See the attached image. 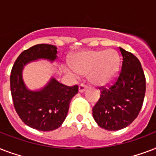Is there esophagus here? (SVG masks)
Returning <instances> with one entry per match:
<instances>
[{
    "label": "esophagus",
    "instance_id": "obj_1",
    "mask_svg": "<svg viewBox=\"0 0 156 156\" xmlns=\"http://www.w3.org/2000/svg\"><path fill=\"white\" fill-rule=\"evenodd\" d=\"M87 87L86 85H84V84H83V83L80 84L79 87H78V90H79V92H83V91L87 89Z\"/></svg>",
    "mask_w": 156,
    "mask_h": 156
}]
</instances>
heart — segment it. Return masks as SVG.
I'll use <instances>...</instances> for the list:
<instances>
[{
	"label": "heart",
	"mask_w": 156,
	"mask_h": 156,
	"mask_svg": "<svg viewBox=\"0 0 156 156\" xmlns=\"http://www.w3.org/2000/svg\"><path fill=\"white\" fill-rule=\"evenodd\" d=\"M73 69L69 73H89V80L96 86H106L118 76L120 58L114 50H90L77 53L72 59Z\"/></svg>",
	"instance_id": "heart-1"
}]
</instances>
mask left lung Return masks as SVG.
Here are the masks:
<instances>
[{
    "label": "left lung",
    "mask_w": 156,
    "mask_h": 156,
    "mask_svg": "<svg viewBox=\"0 0 156 156\" xmlns=\"http://www.w3.org/2000/svg\"><path fill=\"white\" fill-rule=\"evenodd\" d=\"M121 70L108 88L100 87V96L93 107V117L101 128L119 130L130 125L139 114L146 92V78L139 60L119 48Z\"/></svg>",
    "instance_id": "1"
}]
</instances>
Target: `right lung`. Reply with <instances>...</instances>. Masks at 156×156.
<instances>
[{"mask_svg":"<svg viewBox=\"0 0 156 156\" xmlns=\"http://www.w3.org/2000/svg\"><path fill=\"white\" fill-rule=\"evenodd\" d=\"M56 53L54 45L36 44L18 56L11 70L10 90L14 108L27 126L40 131H52L62 125L78 87H68L52 78L43 89L33 91L27 88L22 73L24 66L30 61L38 59L53 61Z\"/></svg>","mask_w":156,"mask_h":156,"instance_id":"1","label":"right lung"}]
</instances>
